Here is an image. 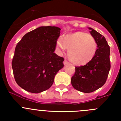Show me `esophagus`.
<instances>
[{"instance_id":"34e87169","label":"esophagus","mask_w":121,"mask_h":121,"mask_svg":"<svg viewBox=\"0 0 121 121\" xmlns=\"http://www.w3.org/2000/svg\"><path fill=\"white\" fill-rule=\"evenodd\" d=\"M69 64V62H68V61H67V60H64V65H67V64Z\"/></svg>"}]
</instances>
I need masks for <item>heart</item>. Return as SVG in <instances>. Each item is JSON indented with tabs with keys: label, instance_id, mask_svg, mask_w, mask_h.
Here are the masks:
<instances>
[{
	"label": "heart",
	"instance_id": "obj_1",
	"mask_svg": "<svg viewBox=\"0 0 121 121\" xmlns=\"http://www.w3.org/2000/svg\"><path fill=\"white\" fill-rule=\"evenodd\" d=\"M56 46L61 53L68 49V56L73 64L83 65L91 61L97 51L96 40L91 34L76 31L68 34L64 38L59 37Z\"/></svg>",
	"mask_w": 121,
	"mask_h": 121
}]
</instances>
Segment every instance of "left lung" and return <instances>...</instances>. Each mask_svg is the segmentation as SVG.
I'll return each mask as SVG.
<instances>
[{
	"label": "left lung",
	"instance_id": "1",
	"mask_svg": "<svg viewBox=\"0 0 121 121\" xmlns=\"http://www.w3.org/2000/svg\"><path fill=\"white\" fill-rule=\"evenodd\" d=\"M96 40L98 49L92 60L84 66L76 67L71 85L81 92H93L103 86L110 70V50L106 39L94 29L88 28Z\"/></svg>",
	"mask_w": 121,
	"mask_h": 121
}]
</instances>
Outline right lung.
<instances>
[{
  "instance_id": "add662e5",
  "label": "right lung",
  "mask_w": 121,
  "mask_h": 121,
  "mask_svg": "<svg viewBox=\"0 0 121 121\" xmlns=\"http://www.w3.org/2000/svg\"><path fill=\"white\" fill-rule=\"evenodd\" d=\"M60 33L57 26H40L26 33L17 44L12 61L17 84L28 92L50 88L64 59L54 53Z\"/></svg>"
}]
</instances>
